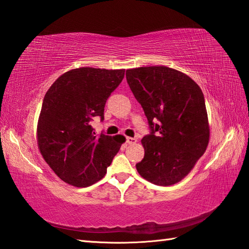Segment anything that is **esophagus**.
<instances>
[{
  "instance_id": "esophagus-1",
  "label": "esophagus",
  "mask_w": 249,
  "mask_h": 249,
  "mask_svg": "<svg viewBox=\"0 0 249 249\" xmlns=\"http://www.w3.org/2000/svg\"><path fill=\"white\" fill-rule=\"evenodd\" d=\"M137 142L135 137H126V143L128 145H134V143Z\"/></svg>"
}]
</instances>
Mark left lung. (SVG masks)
Instances as JSON below:
<instances>
[{
	"label": "left lung",
	"mask_w": 249,
	"mask_h": 249,
	"mask_svg": "<svg viewBox=\"0 0 249 249\" xmlns=\"http://www.w3.org/2000/svg\"><path fill=\"white\" fill-rule=\"evenodd\" d=\"M126 82L145 113L150 133L136 164L157 185L181 181L206 151L210 129L203 93L190 76L165 66L128 69Z\"/></svg>",
	"instance_id": "1"
}]
</instances>
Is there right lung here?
Returning a JSON list of instances; mask_svg holds the SVG:
<instances>
[{"label":"right lung","instance_id":"add662e5","mask_svg":"<svg viewBox=\"0 0 249 249\" xmlns=\"http://www.w3.org/2000/svg\"><path fill=\"white\" fill-rule=\"evenodd\" d=\"M124 69L83 67L60 75L49 88L37 125L45 161L68 184L86 187L107 174L125 139L98 135L91 126L104 119L107 100L123 81Z\"/></svg>","mask_w":249,"mask_h":249}]
</instances>
